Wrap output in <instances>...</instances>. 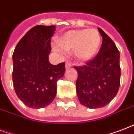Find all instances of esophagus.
I'll return each instance as SVG.
<instances>
[{
	"instance_id": "34e87169",
	"label": "esophagus",
	"mask_w": 134,
	"mask_h": 134,
	"mask_svg": "<svg viewBox=\"0 0 134 134\" xmlns=\"http://www.w3.org/2000/svg\"><path fill=\"white\" fill-rule=\"evenodd\" d=\"M71 66H72V64H71L70 62H69V61L66 62V64H65V67H66V69H68L69 67H71Z\"/></svg>"
}]
</instances>
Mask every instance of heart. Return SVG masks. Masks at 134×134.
<instances>
[{
    "mask_svg": "<svg viewBox=\"0 0 134 134\" xmlns=\"http://www.w3.org/2000/svg\"><path fill=\"white\" fill-rule=\"evenodd\" d=\"M101 43L99 33L95 29H81L67 31L60 37L58 42L53 44L57 52L63 53L65 51L73 49L74 55L81 61L92 58Z\"/></svg>",
    "mask_w": 134,
    "mask_h": 134,
    "instance_id": "b5f03b06",
    "label": "heart"
}]
</instances>
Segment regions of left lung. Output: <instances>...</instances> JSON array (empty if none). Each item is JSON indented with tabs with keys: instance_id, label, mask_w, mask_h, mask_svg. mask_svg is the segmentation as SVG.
<instances>
[{
	"instance_id": "obj_1",
	"label": "left lung",
	"mask_w": 134,
	"mask_h": 134,
	"mask_svg": "<svg viewBox=\"0 0 134 134\" xmlns=\"http://www.w3.org/2000/svg\"><path fill=\"white\" fill-rule=\"evenodd\" d=\"M102 44L99 51L86 65L74 68L80 103L90 108H102L115 97L120 84V52L113 41L101 29Z\"/></svg>"
}]
</instances>
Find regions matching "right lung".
<instances>
[{"instance_id":"obj_1","label":"right lung","mask_w":134,"mask_h":134,"mask_svg":"<svg viewBox=\"0 0 134 134\" xmlns=\"http://www.w3.org/2000/svg\"><path fill=\"white\" fill-rule=\"evenodd\" d=\"M55 31V26H35L14 51V88L20 100L30 108H44L52 103L56 95L57 81L65 74V63L53 65L48 61Z\"/></svg>"}]
</instances>
